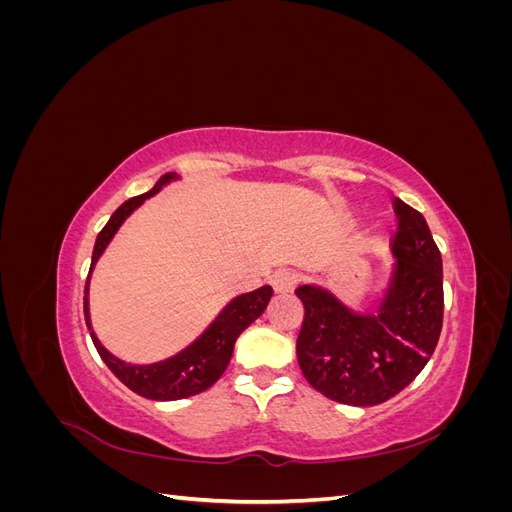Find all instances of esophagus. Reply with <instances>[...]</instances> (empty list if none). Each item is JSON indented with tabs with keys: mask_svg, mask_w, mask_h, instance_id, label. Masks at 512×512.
<instances>
[{
	"mask_svg": "<svg viewBox=\"0 0 512 512\" xmlns=\"http://www.w3.org/2000/svg\"><path fill=\"white\" fill-rule=\"evenodd\" d=\"M271 286L277 294H286V292H292L294 286H297V275H294L292 271H277L273 277H271Z\"/></svg>",
	"mask_w": 512,
	"mask_h": 512,
	"instance_id": "34e87169",
	"label": "esophagus"
}]
</instances>
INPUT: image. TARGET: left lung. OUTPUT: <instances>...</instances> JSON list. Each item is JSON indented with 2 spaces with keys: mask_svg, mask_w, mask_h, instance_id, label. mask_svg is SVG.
I'll list each match as a JSON object with an SVG mask.
<instances>
[{
  "mask_svg": "<svg viewBox=\"0 0 512 512\" xmlns=\"http://www.w3.org/2000/svg\"><path fill=\"white\" fill-rule=\"evenodd\" d=\"M397 258L376 314H354L333 292L299 286L305 307L297 359L318 393L346 406H378L421 374L444 316L442 256L425 218L395 198Z\"/></svg>",
  "mask_w": 512,
  "mask_h": 512,
  "instance_id": "left-lung-1",
  "label": "left lung"
}]
</instances>
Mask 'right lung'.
I'll return each mask as SVG.
<instances>
[{"mask_svg":"<svg viewBox=\"0 0 512 512\" xmlns=\"http://www.w3.org/2000/svg\"><path fill=\"white\" fill-rule=\"evenodd\" d=\"M177 179L175 173H166L158 179V183L147 194L134 196L126 200L113 215L108 224L100 230V235L94 245V256H91V267L87 275V284H85V299H83V309H85V322L87 329L91 333V339H94V346L100 354V359L106 363V367L113 371V374L128 386L130 391L136 395L147 397V399H156V401H175V399H185L207 391L209 386L220 380V376L226 371L232 350H235L237 337L250 327V324L262 316L265 312L271 297H273V288L271 286H262L254 292L241 294V297L232 299L220 316L215 318L209 329L200 335L194 344H190L179 354L170 356L166 361L160 363H151V365H130L119 361L117 356L108 352L100 342L96 333L91 331V320H89V277L91 271H94L98 258L106 250V245L111 243L115 237V232L119 226L128 220V215L141 207L145 200L153 194H158L168 181Z\"/></svg>","mask_w":512,"mask_h":512,"instance_id":"right-lung-1","label":"right lung"}]
</instances>
